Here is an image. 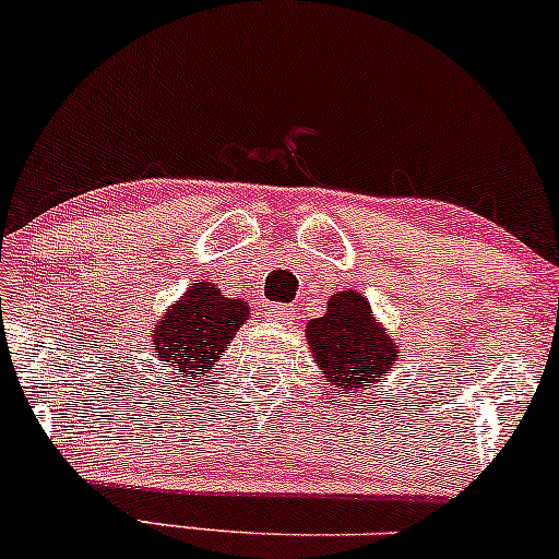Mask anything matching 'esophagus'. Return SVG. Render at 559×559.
Listing matches in <instances>:
<instances>
[{
    "label": "esophagus",
    "mask_w": 559,
    "mask_h": 559,
    "mask_svg": "<svg viewBox=\"0 0 559 559\" xmlns=\"http://www.w3.org/2000/svg\"><path fill=\"white\" fill-rule=\"evenodd\" d=\"M265 317L273 324H286V328H292V324L299 322V317H296L294 307H288V304H267Z\"/></svg>",
    "instance_id": "34e87169"
}]
</instances>
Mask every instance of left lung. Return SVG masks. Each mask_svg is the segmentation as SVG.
<instances>
[{"instance_id":"left-lung-1","label":"left lung","mask_w":559,"mask_h":559,"mask_svg":"<svg viewBox=\"0 0 559 559\" xmlns=\"http://www.w3.org/2000/svg\"><path fill=\"white\" fill-rule=\"evenodd\" d=\"M307 343L328 381L341 394L371 390L373 381L390 373L397 361V345L373 320L369 301L356 292H341L328 301V314L307 324Z\"/></svg>"}]
</instances>
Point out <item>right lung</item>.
Returning a JSON list of instances; mask_svg holds the SVG:
<instances>
[{"label": "right lung", "instance_id": "add662e5", "mask_svg": "<svg viewBox=\"0 0 559 559\" xmlns=\"http://www.w3.org/2000/svg\"><path fill=\"white\" fill-rule=\"evenodd\" d=\"M247 314L250 309L245 301L227 299L211 284H193L157 322L152 341L154 358L182 377H206Z\"/></svg>", "mask_w": 559, "mask_h": 559}]
</instances>
